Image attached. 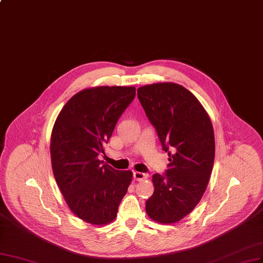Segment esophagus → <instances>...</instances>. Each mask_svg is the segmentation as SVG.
Listing matches in <instances>:
<instances>
[{
	"instance_id": "esophagus-1",
	"label": "esophagus",
	"mask_w": 263,
	"mask_h": 263,
	"mask_svg": "<svg viewBox=\"0 0 263 263\" xmlns=\"http://www.w3.org/2000/svg\"><path fill=\"white\" fill-rule=\"evenodd\" d=\"M133 178H134V180L142 181V180L145 179L146 175L143 174V173H140V172H134V173H133Z\"/></svg>"
}]
</instances>
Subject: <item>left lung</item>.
<instances>
[{
  "mask_svg": "<svg viewBox=\"0 0 263 263\" xmlns=\"http://www.w3.org/2000/svg\"><path fill=\"white\" fill-rule=\"evenodd\" d=\"M138 97L169 156L166 175L152 178L154 193L145 210L153 221L173 224L191 213L205 192L215 156L213 125L197 97L179 84H149L138 88Z\"/></svg>",
  "mask_w": 263,
  "mask_h": 263,
  "instance_id": "obj_1",
  "label": "left lung"
}]
</instances>
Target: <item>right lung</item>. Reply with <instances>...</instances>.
<instances>
[{"label": "right lung", "mask_w": 263, "mask_h": 263, "mask_svg": "<svg viewBox=\"0 0 263 263\" xmlns=\"http://www.w3.org/2000/svg\"><path fill=\"white\" fill-rule=\"evenodd\" d=\"M134 97V86L85 88L67 100L53 124L54 179L73 214L91 225L114 221L132 181V172L116 171L98 155Z\"/></svg>", "instance_id": "add662e5"}]
</instances>
